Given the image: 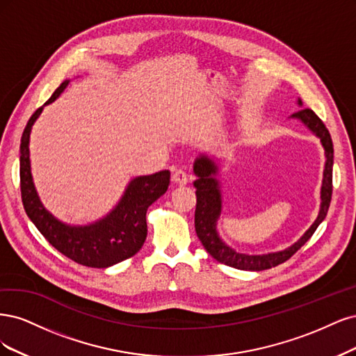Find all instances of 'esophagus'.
Here are the masks:
<instances>
[{
    "label": "esophagus",
    "instance_id": "1",
    "mask_svg": "<svg viewBox=\"0 0 356 356\" xmlns=\"http://www.w3.org/2000/svg\"><path fill=\"white\" fill-rule=\"evenodd\" d=\"M171 180H173L176 185L183 186V185H186V183H188V175L183 170H176L173 176H171Z\"/></svg>",
    "mask_w": 356,
    "mask_h": 356
}]
</instances>
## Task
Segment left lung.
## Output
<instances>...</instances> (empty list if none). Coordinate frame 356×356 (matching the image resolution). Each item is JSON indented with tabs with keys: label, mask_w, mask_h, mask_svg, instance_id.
Wrapping results in <instances>:
<instances>
[{
	"label": "left lung",
	"mask_w": 356,
	"mask_h": 356,
	"mask_svg": "<svg viewBox=\"0 0 356 356\" xmlns=\"http://www.w3.org/2000/svg\"><path fill=\"white\" fill-rule=\"evenodd\" d=\"M299 105H302V100H299ZM294 118H299L303 121L309 129H311L323 143L325 149V170H324V180L323 188H321V210L316 217L315 223L309 227V231L297 241L294 245L286 248L278 253H269L263 256H248L243 253H236L235 250L229 248L223 241L217 235L216 225L217 219L220 216L222 210V200H220V191H219V181L214 179L217 173V165L207 156H201L193 164L195 175L198 179L193 181V186L197 188V209H195V231L201 241L204 248L209 251L213 259L223 263L226 266H231L241 270H265L281 265V263L289 260L293 254H296L307 241L314 235L319 223L325 219L328 213V207L331 202L332 195V140L331 136L324 125V122L319 120V117L312 109H300L299 112L293 113Z\"/></svg>",
	"instance_id": "obj_1"
}]
</instances>
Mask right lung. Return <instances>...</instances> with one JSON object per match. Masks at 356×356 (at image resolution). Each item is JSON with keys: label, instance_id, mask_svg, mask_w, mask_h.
Wrapping results in <instances>:
<instances>
[{"label": "right lung", "instance_id": "obj_1", "mask_svg": "<svg viewBox=\"0 0 356 356\" xmlns=\"http://www.w3.org/2000/svg\"><path fill=\"white\" fill-rule=\"evenodd\" d=\"M67 83L57 87L45 105L59 97ZM42 108L32 113L20 140V193L28 217L57 251L78 265L102 269L133 257L147 235V207L168 189L170 171L133 179L120 204L105 219L88 226H67L44 209L31 176L29 134Z\"/></svg>", "mask_w": 356, "mask_h": 356}]
</instances>
